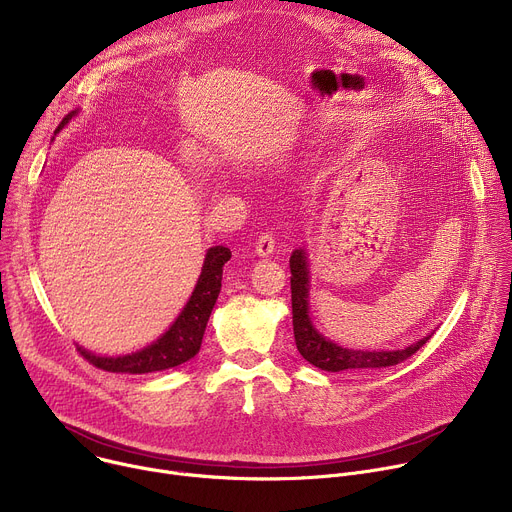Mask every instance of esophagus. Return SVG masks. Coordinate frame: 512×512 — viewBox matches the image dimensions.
Instances as JSON below:
<instances>
[{
  "label": "esophagus",
  "mask_w": 512,
  "mask_h": 512,
  "mask_svg": "<svg viewBox=\"0 0 512 512\" xmlns=\"http://www.w3.org/2000/svg\"><path fill=\"white\" fill-rule=\"evenodd\" d=\"M273 249H275V237L269 235V233H263L257 243H255V253L259 257H271L273 255Z\"/></svg>",
  "instance_id": "1"
}]
</instances>
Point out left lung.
<instances>
[{
  "mask_svg": "<svg viewBox=\"0 0 512 512\" xmlns=\"http://www.w3.org/2000/svg\"><path fill=\"white\" fill-rule=\"evenodd\" d=\"M291 269V314H294V336L300 354L314 364V367L330 373L338 371H375L383 367H395L411 354H415L431 336L421 338L419 342L403 350H354L342 348L336 342L322 336L310 320V271L308 257L304 249H298L289 257Z\"/></svg>",
  "mask_w": 512,
  "mask_h": 512,
  "instance_id": "1",
  "label": "left lung"
}]
</instances>
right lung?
<instances>
[{
	"label": "right lung",
	"mask_w": 512,
	"mask_h": 512,
	"mask_svg": "<svg viewBox=\"0 0 512 512\" xmlns=\"http://www.w3.org/2000/svg\"><path fill=\"white\" fill-rule=\"evenodd\" d=\"M72 115H77V111L68 113L60 121L56 131H60L72 119ZM229 259H231L229 247L216 245L208 249L202 265V273L198 277V283L192 291L188 304L184 306L176 322L170 326V330L164 336H160L154 344L125 356H97L81 346H79V352L91 364H95L97 369H103L107 373H129V375L166 371L194 358L196 352L200 350L210 312L216 304L218 294H221L223 267Z\"/></svg>",
	"instance_id": "add662e5"
}]
</instances>
